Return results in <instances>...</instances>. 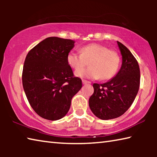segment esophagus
Returning <instances> with one entry per match:
<instances>
[{"mask_svg":"<svg viewBox=\"0 0 157 157\" xmlns=\"http://www.w3.org/2000/svg\"><path fill=\"white\" fill-rule=\"evenodd\" d=\"M91 82L87 81V80H85V79H82V84H90Z\"/></svg>","mask_w":157,"mask_h":157,"instance_id":"esophagus-1","label":"esophagus"}]
</instances>
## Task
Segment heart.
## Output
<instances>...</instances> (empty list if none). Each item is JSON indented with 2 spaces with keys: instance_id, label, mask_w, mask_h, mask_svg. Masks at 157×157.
Here are the masks:
<instances>
[{
  "instance_id": "heart-1",
  "label": "heart",
  "mask_w": 157,
  "mask_h": 157,
  "mask_svg": "<svg viewBox=\"0 0 157 157\" xmlns=\"http://www.w3.org/2000/svg\"><path fill=\"white\" fill-rule=\"evenodd\" d=\"M81 54L71 51L66 56L68 65L76 70L86 65L89 60L90 67L77 70L75 75L82 78L109 79L118 70L120 57L118 53L98 44H91L81 48Z\"/></svg>"
}]
</instances>
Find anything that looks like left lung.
Here are the masks:
<instances>
[{
    "mask_svg": "<svg viewBox=\"0 0 157 157\" xmlns=\"http://www.w3.org/2000/svg\"><path fill=\"white\" fill-rule=\"evenodd\" d=\"M117 44L122 55L120 70L105 83L94 84V94L89 100L93 113L102 120L123 115L132 105L139 89V63L126 46L119 41Z\"/></svg>",
    "mask_w": 157,
    "mask_h": 157,
    "instance_id": "obj_1",
    "label": "left lung"
}]
</instances>
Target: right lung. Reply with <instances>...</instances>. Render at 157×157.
Instances as JSON below:
<instances>
[{
	"mask_svg": "<svg viewBox=\"0 0 157 157\" xmlns=\"http://www.w3.org/2000/svg\"><path fill=\"white\" fill-rule=\"evenodd\" d=\"M75 41L48 37L30 50L23 68L26 97L41 118L57 121L66 115L73 97L82 86L66 62Z\"/></svg>",
	"mask_w": 157,
	"mask_h": 157,
	"instance_id": "add662e5",
	"label": "right lung"
}]
</instances>
